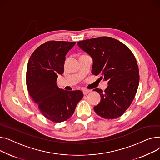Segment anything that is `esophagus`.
<instances>
[{
	"label": "esophagus",
	"mask_w": 160,
	"mask_h": 160,
	"mask_svg": "<svg viewBox=\"0 0 160 160\" xmlns=\"http://www.w3.org/2000/svg\"><path fill=\"white\" fill-rule=\"evenodd\" d=\"M90 91V90H87V89H84V90H82L83 94H84V95H87V94H88V92H89Z\"/></svg>",
	"instance_id": "obj_1"
}]
</instances>
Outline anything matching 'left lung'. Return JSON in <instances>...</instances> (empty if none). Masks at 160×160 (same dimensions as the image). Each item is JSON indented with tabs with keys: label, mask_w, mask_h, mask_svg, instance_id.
Returning <instances> with one entry per match:
<instances>
[{
	"label": "left lung",
	"mask_w": 160,
	"mask_h": 160,
	"mask_svg": "<svg viewBox=\"0 0 160 160\" xmlns=\"http://www.w3.org/2000/svg\"><path fill=\"white\" fill-rule=\"evenodd\" d=\"M78 45L92 58V74H99L108 81L105 92L94 89L101 96L100 102L93 107L96 113L108 119L121 116L132 102L139 85L134 55L123 43L108 37L81 41Z\"/></svg>",
	"instance_id": "left-lung-1"
}]
</instances>
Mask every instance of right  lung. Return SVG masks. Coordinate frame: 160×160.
<instances>
[{"mask_svg":"<svg viewBox=\"0 0 160 160\" xmlns=\"http://www.w3.org/2000/svg\"><path fill=\"white\" fill-rule=\"evenodd\" d=\"M76 42L48 41L39 46L28 63L26 84L29 94L44 116L55 123L73 115L83 93L60 89L56 81L64 72L65 56Z\"/></svg>","mask_w":160,"mask_h":160,"instance_id":"add662e5","label":"right lung"}]
</instances>
